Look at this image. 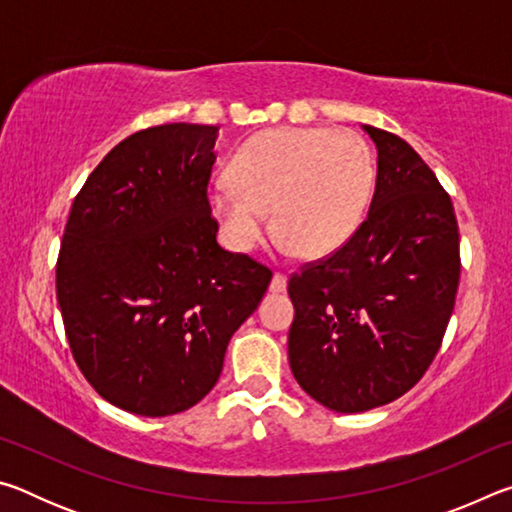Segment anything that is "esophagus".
<instances>
[{
	"instance_id": "34e87169",
	"label": "esophagus",
	"mask_w": 512,
	"mask_h": 512,
	"mask_svg": "<svg viewBox=\"0 0 512 512\" xmlns=\"http://www.w3.org/2000/svg\"><path fill=\"white\" fill-rule=\"evenodd\" d=\"M271 293H284L287 291V277H284L282 273H275L273 280H271Z\"/></svg>"
}]
</instances>
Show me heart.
<instances>
[{"label":"heart","mask_w":512,"mask_h":512,"mask_svg":"<svg viewBox=\"0 0 512 512\" xmlns=\"http://www.w3.org/2000/svg\"><path fill=\"white\" fill-rule=\"evenodd\" d=\"M375 164L366 142L332 128H271L241 146L230 180L214 183L212 214L235 250H250L266 230V210L282 241L305 257L348 244L366 216Z\"/></svg>","instance_id":"heart-1"}]
</instances>
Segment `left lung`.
Wrapping results in <instances>:
<instances>
[{"mask_svg": "<svg viewBox=\"0 0 512 512\" xmlns=\"http://www.w3.org/2000/svg\"><path fill=\"white\" fill-rule=\"evenodd\" d=\"M377 146L368 219L334 255L289 280V363L302 391L363 413L418 384L454 311L461 255L454 205L402 137L361 126Z\"/></svg>", "mask_w": 512, "mask_h": 512, "instance_id": "left-lung-1", "label": "left lung"}]
</instances>
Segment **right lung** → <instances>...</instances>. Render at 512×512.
<instances>
[{
	"label": "right lung",
	"instance_id": "1",
	"mask_svg": "<svg viewBox=\"0 0 512 512\" xmlns=\"http://www.w3.org/2000/svg\"><path fill=\"white\" fill-rule=\"evenodd\" d=\"M219 126L164 124L99 162L65 225L56 296L69 348L103 400L164 418L212 391L271 271L216 241L207 201Z\"/></svg>",
	"mask_w": 512,
	"mask_h": 512
}]
</instances>
